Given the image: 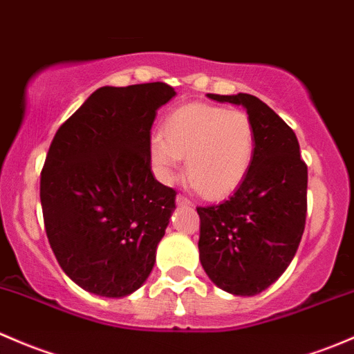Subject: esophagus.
<instances>
[{"mask_svg": "<svg viewBox=\"0 0 354 354\" xmlns=\"http://www.w3.org/2000/svg\"><path fill=\"white\" fill-rule=\"evenodd\" d=\"M176 203H178V205L192 207V202H189L187 196H183V195H178V196H176Z\"/></svg>", "mask_w": 354, "mask_h": 354, "instance_id": "esophagus-1", "label": "esophagus"}]
</instances>
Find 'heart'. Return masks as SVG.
I'll return each instance as SVG.
<instances>
[{
    "mask_svg": "<svg viewBox=\"0 0 354 354\" xmlns=\"http://www.w3.org/2000/svg\"><path fill=\"white\" fill-rule=\"evenodd\" d=\"M256 130L243 110L192 103L171 111L149 140L156 176L171 183L185 159L187 180L203 198L221 200L243 185L252 165Z\"/></svg>",
    "mask_w": 354,
    "mask_h": 354,
    "instance_id": "1",
    "label": "heart"
}]
</instances>
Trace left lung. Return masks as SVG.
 I'll list each match as a JSON object with an SVG mask.
<instances>
[{"instance_id": "left-lung-1", "label": "left lung", "mask_w": 354, "mask_h": 354, "mask_svg": "<svg viewBox=\"0 0 354 354\" xmlns=\"http://www.w3.org/2000/svg\"><path fill=\"white\" fill-rule=\"evenodd\" d=\"M244 106L256 130L252 165L239 188L218 205L198 207L200 261L218 288L256 295L292 263L305 229L307 165L295 132L248 93L212 95Z\"/></svg>"}]
</instances>
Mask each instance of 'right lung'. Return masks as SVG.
I'll list each match as a JSON object with an SVG mask.
<instances>
[{
  "instance_id": "right-lung-1",
  "label": "right lung",
  "mask_w": 354,
  "mask_h": 354,
  "mask_svg": "<svg viewBox=\"0 0 354 354\" xmlns=\"http://www.w3.org/2000/svg\"><path fill=\"white\" fill-rule=\"evenodd\" d=\"M166 83L103 86L59 127L42 173L49 243L71 280L100 297L130 295L151 274L176 198L154 178L149 140Z\"/></svg>"
}]
</instances>
